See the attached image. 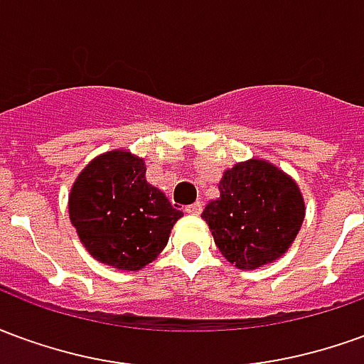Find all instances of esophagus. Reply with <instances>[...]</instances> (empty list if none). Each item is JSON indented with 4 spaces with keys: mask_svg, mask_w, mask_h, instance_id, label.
Masks as SVG:
<instances>
[{
    "mask_svg": "<svg viewBox=\"0 0 364 364\" xmlns=\"http://www.w3.org/2000/svg\"><path fill=\"white\" fill-rule=\"evenodd\" d=\"M185 213L191 214V216H198V214L203 213V205L200 203H193V205L185 206Z\"/></svg>",
    "mask_w": 364,
    "mask_h": 364,
    "instance_id": "esophagus-1",
    "label": "esophagus"
}]
</instances>
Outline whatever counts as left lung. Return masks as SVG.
Masks as SVG:
<instances>
[{"label": "left lung", "mask_w": 364, "mask_h": 364, "mask_svg": "<svg viewBox=\"0 0 364 364\" xmlns=\"http://www.w3.org/2000/svg\"><path fill=\"white\" fill-rule=\"evenodd\" d=\"M218 191L200 216L234 267L253 271L289 252L306 216L304 197L289 173L252 158L228 167Z\"/></svg>", "instance_id": "left-lung-1"}]
</instances>
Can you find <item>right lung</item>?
<instances>
[{
  "label": "right lung",
  "instance_id": "add662e5",
  "mask_svg": "<svg viewBox=\"0 0 364 364\" xmlns=\"http://www.w3.org/2000/svg\"><path fill=\"white\" fill-rule=\"evenodd\" d=\"M68 213L91 257L120 271H140L156 259L183 216L146 181L144 158L128 150L105 151L83 167Z\"/></svg>",
  "mask_w": 364,
  "mask_h": 364
}]
</instances>
